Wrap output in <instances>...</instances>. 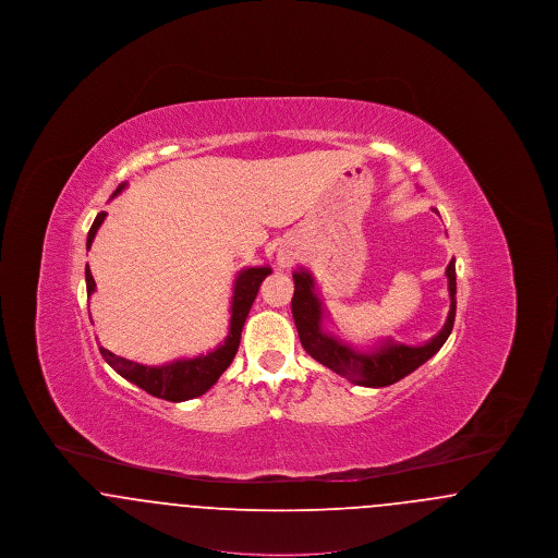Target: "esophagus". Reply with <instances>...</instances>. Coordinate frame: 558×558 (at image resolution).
<instances>
[{
	"instance_id": "esophagus-1",
	"label": "esophagus",
	"mask_w": 558,
	"mask_h": 558,
	"mask_svg": "<svg viewBox=\"0 0 558 558\" xmlns=\"http://www.w3.org/2000/svg\"><path fill=\"white\" fill-rule=\"evenodd\" d=\"M278 262H280V266L282 267L292 266L291 257H282V255H280V257H278Z\"/></svg>"
}]
</instances>
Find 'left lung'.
<instances>
[{"instance_id": "obj_1", "label": "left lung", "mask_w": 558, "mask_h": 558, "mask_svg": "<svg viewBox=\"0 0 558 558\" xmlns=\"http://www.w3.org/2000/svg\"><path fill=\"white\" fill-rule=\"evenodd\" d=\"M448 291H450V314L444 328L425 345L410 347L396 341H385L383 345L372 347L371 351H362L347 345L328 332L322 324L324 305L316 294L314 278L307 269H296L292 274L294 294H292V319L301 339L303 349L319 362L353 385L362 387H387L408 376L410 372L423 366L430 360L450 337L456 318V262L451 259L446 269Z\"/></svg>"}]
</instances>
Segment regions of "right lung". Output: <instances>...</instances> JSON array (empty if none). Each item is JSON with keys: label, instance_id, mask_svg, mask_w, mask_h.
<instances>
[{"label": "right lung", "instance_id": "add662e5", "mask_svg": "<svg viewBox=\"0 0 558 558\" xmlns=\"http://www.w3.org/2000/svg\"><path fill=\"white\" fill-rule=\"evenodd\" d=\"M125 184L117 187L112 196H117ZM105 217H107V213L102 211L98 213V217L94 219L89 234H87V251L96 239V232L102 226ZM269 274H271V269L267 266L246 267L240 271L239 278L234 282L232 307H230V312H232L230 332L221 345L205 355L173 360L162 366H144V364L132 362V360L119 357L105 347H100V353L107 360L110 368H114L123 378H128L130 383L137 385L140 389H144L146 393H150L155 398L167 399V401H186V399L198 398V396L207 393L217 383V378L232 364V360L239 351L242 326L246 322V316L251 312V305L259 292L262 282ZM85 282H87V296H89L92 292L96 291V282H94L89 266L85 267Z\"/></svg>", "mask_w": 558, "mask_h": 558}]
</instances>
